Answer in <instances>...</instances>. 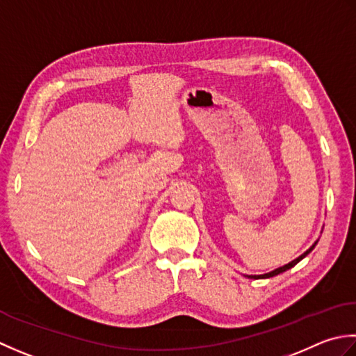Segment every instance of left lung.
Here are the masks:
<instances>
[{"label":"left lung","instance_id":"obj_1","mask_svg":"<svg viewBox=\"0 0 356 356\" xmlns=\"http://www.w3.org/2000/svg\"><path fill=\"white\" fill-rule=\"evenodd\" d=\"M316 243H318V239L316 241L310 245V248L302 253V255H300L298 258H295L293 261H290V263H287V264H284V266H281V267H278V269H275V270H272V272H269V273H264V275H248V278H253V280H261V278H270V277H275V275H280V273H282V272H286V270H289V269H292V267L295 266V264H298L300 261L302 259V258H306L309 253L315 249V245H316Z\"/></svg>","mask_w":356,"mask_h":356}]
</instances>
